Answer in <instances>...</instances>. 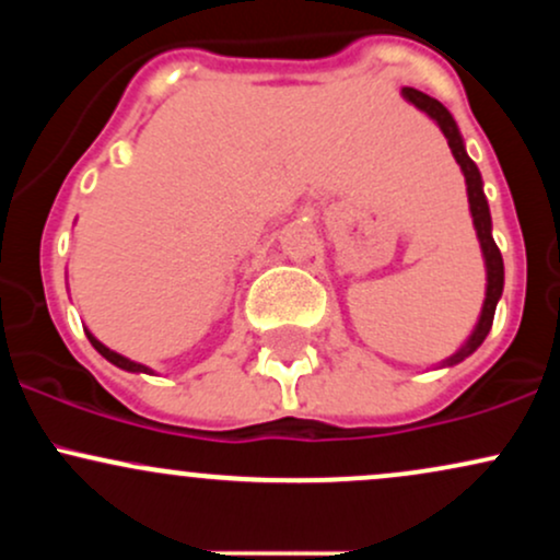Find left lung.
I'll list each match as a JSON object with an SVG mask.
<instances>
[{"instance_id":"1","label":"left lung","mask_w":560,"mask_h":560,"mask_svg":"<svg viewBox=\"0 0 560 560\" xmlns=\"http://www.w3.org/2000/svg\"><path fill=\"white\" fill-rule=\"evenodd\" d=\"M402 96L408 102H413V105L419 107V110H423L427 115H432L436 124H440L442 133H445L450 150H453V155H455V160H458L460 171H464V176H466L468 205H471L474 226H477V236H479V242H481V253H485V260H487V298H485V307H481V318H479V324H477V331L471 334V339H468L464 350L455 352V355L447 361V365H453V363H460V361H464V358L471 355V352L477 350L481 342H485V337L492 329L494 307H498L500 294H503V255H500L498 244H494V240H492L490 208H487L485 191H481L479 168H477V165H474V160L466 155L464 139H460L458 126H455L453 115H450L445 107H442L440 102L434 100V96L423 94V92H419V89L405 86L402 89Z\"/></svg>"}]
</instances>
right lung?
<instances>
[{"label":"right lung","mask_w":560,"mask_h":560,"mask_svg":"<svg viewBox=\"0 0 560 560\" xmlns=\"http://www.w3.org/2000/svg\"><path fill=\"white\" fill-rule=\"evenodd\" d=\"M89 342L94 345V350L100 352L102 358H107V361L118 365V369H126V371H144V374H150V369H147V365H141V363H133V361H128V358L118 355V352H113L110 347H105V345H102V342H96V339L92 337V334H89Z\"/></svg>","instance_id":"right-lung-1"}]
</instances>
